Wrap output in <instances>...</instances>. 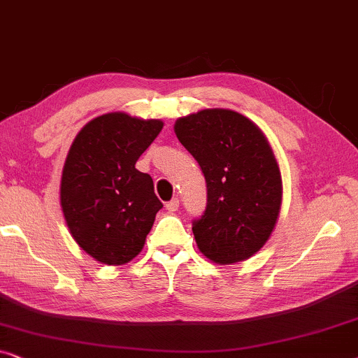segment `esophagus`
Returning a JSON list of instances; mask_svg holds the SVG:
<instances>
[{
    "mask_svg": "<svg viewBox=\"0 0 358 358\" xmlns=\"http://www.w3.org/2000/svg\"><path fill=\"white\" fill-rule=\"evenodd\" d=\"M166 208H168L169 212H176V210L179 208V200H178V199H173V200H169V202L166 203Z\"/></svg>",
    "mask_w": 358,
    "mask_h": 358,
    "instance_id": "1",
    "label": "esophagus"
}]
</instances>
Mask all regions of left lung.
I'll use <instances>...</instances> for the list:
<instances>
[{
  "instance_id": "1",
  "label": "left lung",
  "mask_w": 358,
  "mask_h": 358,
  "mask_svg": "<svg viewBox=\"0 0 358 358\" xmlns=\"http://www.w3.org/2000/svg\"><path fill=\"white\" fill-rule=\"evenodd\" d=\"M207 182V207L192 222L197 246L218 264L251 257L275 227L282 179L271 145L246 117L205 109L174 125Z\"/></svg>"
}]
</instances>
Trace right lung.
<instances>
[{
  "label": "right lung",
  "instance_id": "add662e5",
  "mask_svg": "<svg viewBox=\"0 0 358 358\" xmlns=\"http://www.w3.org/2000/svg\"><path fill=\"white\" fill-rule=\"evenodd\" d=\"M163 129L122 112L83 127L66 156L60 200L66 224L80 248L109 266H120L143 249L163 203L150 174L135 168Z\"/></svg>",
  "mask_w": 358,
  "mask_h": 358
}]
</instances>
